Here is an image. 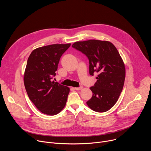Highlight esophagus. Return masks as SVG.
Returning a JSON list of instances; mask_svg holds the SVG:
<instances>
[{
  "label": "esophagus",
  "mask_w": 151,
  "mask_h": 151,
  "mask_svg": "<svg viewBox=\"0 0 151 151\" xmlns=\"http://www.w3.org/2000/svg\"><path fill=\"white\" fill-rule=\"evenodd\" d=\"M82 88H83L82 86H80V87H76V88H75V89L76 90H82Z\"/></svg>",
  "instance_id": "esophagus-1"
}]
</instances>
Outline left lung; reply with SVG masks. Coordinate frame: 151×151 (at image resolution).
<instances>
[{
  "mask_svg": "<svg viewBox=\"0 0 151 151\" xmlns=\"http://www.w3.org/2000/svg\"><path fill=\"white\" fill-rule=\"evenodd\" d=\"M72 47L88 58L90 75L98 73L96 82L90 87L93 94L87 105L97 112L109 111L118 101L125 78L124 64L117 49L110 42L95 39L75 42Z\"/></svg>",
  "mask_w": 151,
  "mask_h": 151,
  "instance_id": "obj_1",
  "label": "left lung"
}]
</instances>
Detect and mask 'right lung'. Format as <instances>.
I'll return each instance as SVG.
<instances>
[{"label": "right lung", "instance_id": "1", "mask_svg": "<svg viewBox=\"0 0 151 151\" xmlns=\"http://www.w3.org/2000/svg\"><path fill=\"white\" fill-rule=\"evenodd\" d=\"M70 46L53 44L34 50L27 60L24 83L28 96L37 109L48 115L58 114L66 105L69 87L52 81L61 55Z\"/></svg>", "mask_w": 151, "mask_h": 151}]
</instances>
